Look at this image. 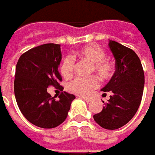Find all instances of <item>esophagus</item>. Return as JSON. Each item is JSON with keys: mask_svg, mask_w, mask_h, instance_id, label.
Masks as SVG:
<instances>
[{"mask_svg": "<svg viewBox=\"0 0 155 155\" xmlns=\"http://www.w3.org/2000/svg\"><path fill=\"white\" fill-rule=\"evenodd\" d=\"M79 98L83 99L84 101H85L86 102H90V98H88V97H83V96H79Z\"/></svg>", "mask_w": 155, "mask_h": 155, "instance_id": "obj_1", "label": "esophagus"}]
</instances>
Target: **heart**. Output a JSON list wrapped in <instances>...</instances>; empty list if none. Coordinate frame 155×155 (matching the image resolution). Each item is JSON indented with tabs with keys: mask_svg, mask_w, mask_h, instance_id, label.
<instances>
[{
	"mask_svg": "<svg viewBox=\"0 0 155 155\" xmlns=\"http://www.w3.org/2000/svg\"><path fill=\"white\" fill-rule=\"evenodd\" d=\"M74 55L91 63L90 72H94L101 80L110 79L114 73L115 67L112 61L105 58V51L97 44H90L76 51ZM73 60L65 57L60 66L61 75L65 78H70L73 73ZM99 86V80L96 76L87 78H76L68 84V89L78 95L89 94Z\"/></svg>",
	"mask_w": 155,
	"mask_h": 155,
	"instance_id": "b5f03b06",
	"label": "heart"
}]
</instances>
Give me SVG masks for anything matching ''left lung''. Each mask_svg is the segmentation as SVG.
Masks as SVG:
<instances>
[{
    "label": "left lung",
    "instance_id": "1",
    "mask_svg": "<svg viewBox=\"0 0 155 155\" xmlns=\"http://www.w3.org/2000/svg\"><path fill=\"white\" fill-rule=\"evenodd\" d=\"M108 46L115 59V72L101 91L109 92L111 95L101 112L93 117L102 128L116 130L133 118L141 104L144 71L139 57L132 49L114 41H109Z\"/></svg>",
    "mask_w": 155,
    "mask_h": 155
}]
</instances>
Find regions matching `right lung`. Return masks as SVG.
<instances>
[{
  "label": "right lung",
  "instance_id": "obj_1",
  "mask_svg": "<svg viewBox=\"0 0 155 155\" xmlns=\"http://www.w3.org/2000/svg\"><path fill=\"white\" fill-rule=\"evenodd\" d=\"M61 61V45L46 43L24 53L16 65L14 94L18 108L28 121L41 128H54L63 123L76 98L64 91L55 100L47 91L49 86L63 89L59 84Z\"/></svg>",
  "mask_w": 155,
  "mask_h": 155
}]
</instances>
